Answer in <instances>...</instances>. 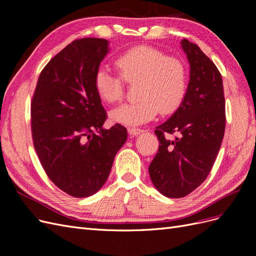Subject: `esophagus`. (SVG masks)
<instances>
[{
  "instance_id": "34e87169",
  "label": "esophagus",
  "mask_w": 256,
  "mask_h": 256,
  "mask_svg": "<svg viewBox=\"0 0 256 256\" xmlns=\"http://www.w3.org/2000/svg\"><path fill=\"white\" fill-rule=\"evenodd\" d=\"M143 132L142 129H138V128H129L128 129V134L131 136H138Z\"/></svg>"
}]
</instances>
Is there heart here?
I'll use <instances>...</instances> for the list:
<instances>
[{"label": "heart", "mask_w": 256, "mask_h": 256, "mask_svg": "<svg viewBox=\"0 0 256 256\" xmlns=\"http://www.w3.org/2000/svg\"><path fill=\"white\" fill-rule=\"evenodd\" d=\"M120 77L106 67L95 74L94 86L98 97L108 104L122 99L124 82L136 83V102L120 106L110 112L113 122L138 126L162 115L174 113L187 92L188 72L184 62L150 46H136L115 60Z\"/></svg>", "instance_id": "b5f03b06"}]
</instances>
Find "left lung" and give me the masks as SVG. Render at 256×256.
<instances>
[{
  "instance_id": "left-lung-1",
  "label": "left lung",
  "mask_w": 256,
  "mask_h": 256,
  "mask_svg": "<svg viewBox=\"0 0 256 256\" xmlns=\"http://www.w3.org/2000/svg\"><path fill=\"white\" fill-rule=\"evenodd\" d=\"M180 44L190 64V80L180 106L154 130L160 144L148 168L156 189L172 198L186 196L206 180L226 130L220 72L196 44L182 40Z\"/></svg>"
}]
</instances>
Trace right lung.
<instances>
[{"mask_svg": "<svg viewBox=\"0 0 256 256\" xmlns=\"http://www.w3.org/2000/svg\"><path fill=\"white\" fill-rule=\"evenodd\" d=\"M108 52L102 38L74 40L44 66L30 102L37 156L52 182L74 198L102 187L127 140L120 124L102 127L106 113L94 78Z\"/></svg>", "mask_w": 256, "mask_h": 256, "instance_id": "add662e5", "label": "right lung"}]
</instances>
